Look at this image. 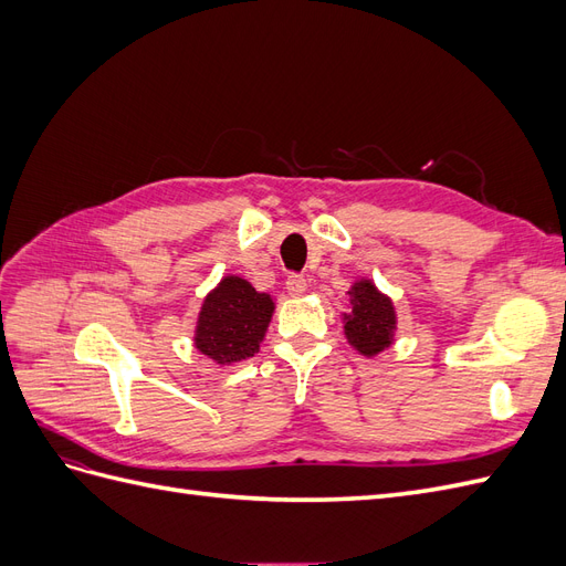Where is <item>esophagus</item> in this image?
<instances>
[{"mask_svg": "<svg viewBox=\"0 0 566 566\" xmlns=\"http://www.w3.org/2000/svg\"><path fill=\"white\" fill-rule=\"evenodd\" d=\"M285 287H287L290 295L300 297V295H304V290H306V279L302 276V273H290L287 281H285Z\"/></svg>", "mask_w": 566, "mask_h": 566, "instance_id": "34e87169", "label": "esophagus"}]
</instances>
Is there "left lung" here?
I'll use <instances>...</instances> for the list:
<instances>
[{"label":"left lung","mask_w":566,"mask_h":566,"mask_svg":"<svg viewBox=\"0 0 566 566\" xmlns=\"http://www.w3.org/2000/svg\"><path fill=\"white\" fill-rule=\"evenodd\" d=\"M349 295L354 297V310L352 316H345L347 339L366 356L389 347L391 331L397 325L391 302L380 295L370 281H358Z\"/></svg>","instance_id":"8db88e82"}]
</instances>
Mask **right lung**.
Instances as JSON below:
<instances>
[{"label":"right lung","mask_w":566,"mask_h":566,"mask_svg":"<svg viewBox=\"0 0 566 566\" xmlns=\"http://www.w3.org/2000/svg\"><path fill=\"white\" fill-rule=\"evenodd\" d=\"M271 312L269 295L256 293L243 279L227 276L202 302L196 347L221 366L243 361L260 349Z\"/></svg>","instance_id":"obj_1"}]
</instances>
